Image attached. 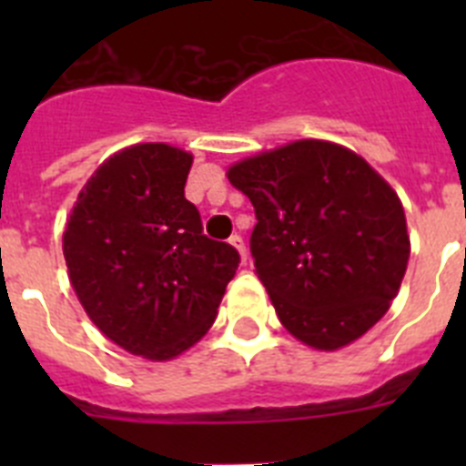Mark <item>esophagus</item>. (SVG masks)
Returning <instances> with one entry per match:
<instances>
[{"mask_svg":"<svg viewBox=\"0 0 466 466\" xmlns=\"http://www.w3.org/2000/svg\"><path fill=\"white\" fill-rule=\"evenodd\" d=\"M228 242H230V245H233V247H236L238 252H240L242 261H247V247H245V240H242L240 236H230Z\"/></svg>","mask_w":466,"mask_h":466,"instance_id":"obj_1","label":"esophagus"}]
</instances>
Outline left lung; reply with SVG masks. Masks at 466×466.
<instances>
[{
	"label": "left lung",
	"instance_id": "8db88e82",
	"mask_svg": "<svg viewBox=\"0 0 466 466\" xmlns=\"http://www.w3.org/2000/svg\"><path fill=\"white\" fill-rule=\"evenodd\" d=\"M228 182L254 205V268L284 329L339 350L387 312L410 242L397 193L355 151L300 139L247 158Z\"/></svg>",
	"mask_w": 466,
	"mask_h": 466
}]
</instances>
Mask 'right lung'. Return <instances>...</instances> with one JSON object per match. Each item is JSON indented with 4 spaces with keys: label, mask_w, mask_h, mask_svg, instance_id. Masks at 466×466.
Returning <instances> with one entry per match:
<instances>
[{
    "label": "right lung",
    "mask_w": 466,
    "mask_h": 466,
    "mask_svg": "<svg viewBox=\"0 0 466 466\" xmlns=\"http://www.w3.org/2000/svg\"><path fill=\"white\" fill-rule=\"evenodd\" d=\"M191 154L135 144L106 158L69 214L63 252L81 306L106 339L172 360L214 324L240 254L209 240L184 198Z\"/></svg>",
    "instance_id": "add662e5"
}]
</instances>
